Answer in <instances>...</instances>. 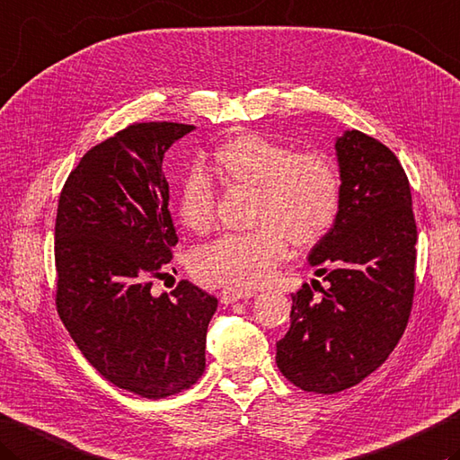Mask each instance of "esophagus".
I'll list each match as a JSON object with an SVG mask.
<instances>
[{
	"label": "esophagus",
	"mask_w": 460,
	"mask_h": 460,
	"mask_svg": "<svg viewBox=\"0 0 460 460\" xmlns=\"http://www.w3.org/2000/svg\"><path fill=\"white\" fill-rule=\"evenodd\" d=\"M253 295L255 293L251 289H239V287H225V289L219 293L223 305H231V303L241 301V299H249V296H253Z\"/></svg>",
	"instance_id": "obj_1"
}]
</instances>
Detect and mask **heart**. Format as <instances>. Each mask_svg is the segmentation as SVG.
<instances>
[{"label":"heart","mask_w":460,"mask_h":460,"mask_svg":"<svg viewBox=\"0 0 460 460\" xmlns=\"http://www.w3.org/2000/svg\"><path fill=\"white\" fill-rule=\"evenodd\" d=\"M213 164L231 181L257 187L251 233L223 235L193 257L195 275L209 283L257 287L267 283L296 247H311L327 235L341 205V181L332 161L321 153H293L255 131L231 135L213 151ZM179 219L189 231L205 233L215 221V193L199 171L183 177Z\"/></svg>","instance_id":"b5f03b06"}]
</instances>
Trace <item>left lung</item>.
Listing matches in <instances>:
<instances>
[{
	"instance_id": "8db88e82",
	"label": "left lung",
	"mask_w": 460,
	"mask_h": 460,
	"mask_svg": "<svg viewBox=\"0 0 460 460\" xmlns=\"http://www.w3.org/2000/svg\"><path fill=\"white\" fill-rule=\"evenodd\" d=\"M337 219L311 249L321 296L291 295V327L277 367L303 391L332 394L361 383L397 347L415 293L417 225L409 179L394 153L347 129L335 139ZM314 281V279H313Z\"/></svg>"
}]
</instances>
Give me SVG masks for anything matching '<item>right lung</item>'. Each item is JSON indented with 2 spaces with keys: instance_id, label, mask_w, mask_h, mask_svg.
I'll return each instance as SVG.
<instances>
[{
  "instance_id": "1",
  "label": "right lung",
  "mask_w": 460,
  "mask_h": 460,
  "mask_svg": "<svg viewBox=\"0 0 460 460\" xmlns=\"http://www.w3.org/2000/svg\"><path fill=\"white\" fill-rule=\"evenodd\" d=\"M193 129L129 125L89 149L59 195V317L99 375L146 399H165L199 379L217 311V299L189 281L171 295L151 293L177 245L164 157Z\"/></svg>"
}]
</instances>
